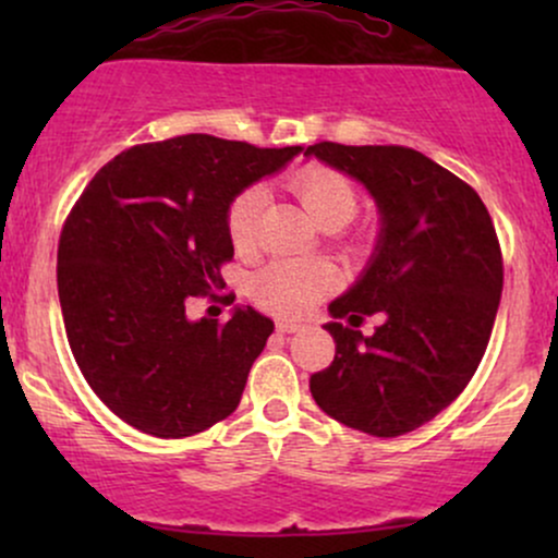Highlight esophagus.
<instances>
[{"label":"esophagus","instance_id":"1","mask_svg":"<svg viewBox=\"0 0 558 558\" xmlns=\"http://www.w3.org/2000/svg\"><path fill=\"white\" fill-rule=\"evenodd\" d=\"M299 330H301L299 323H288V319H280L278 323V332H283V336L286 332H299Z\"/></svg>","mask_w":558,"mask_h":558}]
</instances>
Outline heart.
I'll return each instance as SVG.
<instances>
[{
    "label": "heart",
    "instance_id": "b5f03b06",
    "mask_svg": "<svg viewBox=\"0 0 558 558\" xmlns=\"http://www.w3.org/2000/svg\"><path fill=\"white\" fill-rule=\"evenodd\" d=\"M301 207L319 228H343L356 215V194L351 183L338 172L325 168H306L293 178ZM265 204V189L252 185L233 198L228 209V235L243 252L254 243L257 217ZM332 288V272L319 262L278 259L267 265L252 283L259 306L283 317H301Z\"/></svg>",
    "mask_w": 558,
    "mask_h": 558
}]
</instances>
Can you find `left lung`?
Returning <instances> with one entry per match:
<instances>
[{
    "label": "left lung",
    "mask_w": 558,
    "mask_h": 558,
    "mask_svg": "<svg viewBox=\"0 0 558 558\" xmlns=\"http://www.w3.org/2000/svg\"><path fill=\"white\" fill-rule=\"evenodd\" d=\"M373 196L380 230L360 278L330 301L336 360L310 380L312 399L345 427L396 438L457 399L488 345L504 288L501 248L483 198L407 146H310ZM380 311L373 337L341 316Z\"/></svg>",
    "instance_id": "obj_1"
}]
</instances>
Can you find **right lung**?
<instances>
[{"label": "right lung", "instance_id": "1", "mask_svg": "<svg viewBox=\"0 0 558 558\" xmlns=\"http://www.w3.org/2000/svg\"><path fill=\"white\" fill-rule=\"evenodd\" d=\"M301 151L189 133L110 159L75 202L57 252L62 319L88 386L131 427L185 438L239 407L275 323L254 306L191 319L189 304L233 259V198Z\"/></svg>", "mask_w": 558, "mask_h": 558}]
</instances>
